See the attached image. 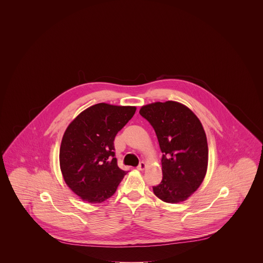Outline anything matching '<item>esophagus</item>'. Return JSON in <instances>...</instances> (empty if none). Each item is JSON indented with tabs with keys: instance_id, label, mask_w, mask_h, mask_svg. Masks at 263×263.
Returning <instances> with one entry per match:
<instances>
[{
	"instance_id": "obj_1",
	"label": "esophagus",
	"mask_w": 263,
	"mask_h": 263,
	"mask_svg": "<svg viewBox=\"0 0 263 263\" xmlns=\"http://www.w3.org/2000/svg\"><path fill=\"white\" fill-rule=\"evenodd\" d=\"M146 168V163H144V162H141V163H139V165L137 166L138 171H144Z\"/></svg>"
}]
</instances>
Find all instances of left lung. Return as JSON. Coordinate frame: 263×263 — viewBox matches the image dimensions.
I'll return each mask as SVG.
<instances>
[{
  "mask_svg": "<svg viewBox=\"0 0 263 263\" xmlns=\"http://www.w3.org/2000/svg\"><path fill=\"white\" fill-rule=\"evenodd\" d=\"M140 114L155 129L163 152L161 183L155 195L166 203L186 200L207 173L208 144L198 117L186 105L168 100L143 105Z\"/></svg>",
  "mask_w": 263,
  "mask_h": 263,
  "instance_id": "1",
  "label": "left lung"
}]
</instances>
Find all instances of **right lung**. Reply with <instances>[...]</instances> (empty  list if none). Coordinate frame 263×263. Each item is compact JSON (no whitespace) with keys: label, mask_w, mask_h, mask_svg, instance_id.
Segmentation results:
<instances>
[{"label":"right lung","mask_w":263,"mask_h":263,"mask_svg":"<svg viewBox=\"0 0 263 263\" xmlns=\"http://www.w3.org/2000/svg\"><path fill=\"white\" fill-rule=\"evenodd\" d=\"M136 106L98 103L67 127L60 146V168L69 188L83 201L101 203L115 193L126 172L114 158V138Z\"/></svg>","instance_id":"add662e5"}]
</instances>
